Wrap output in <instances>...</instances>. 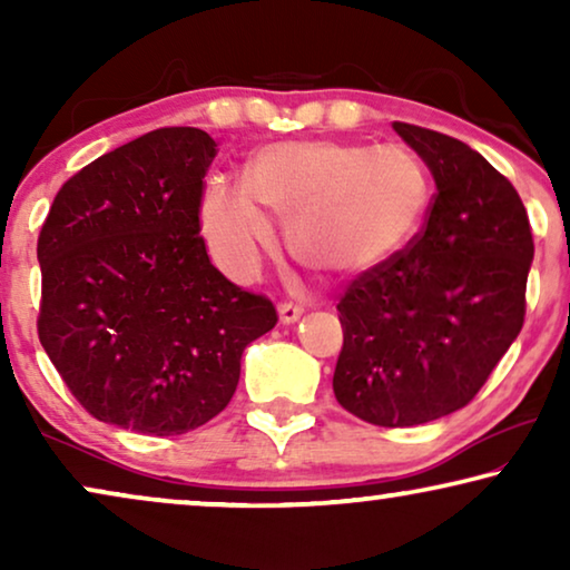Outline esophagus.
Wrapping results in <instances>:
<instances>
[{
    "label": "esophagus",
    "mask_w": 570,
    "mask_h": 570,
    "mask_svg": "<svg viewBox=\"0 0 570 570\" xmlns=\"http://www.w3.org/2000/svg\"><path fill=\"white\" fill-rule=\"evenodd\" d=\"M277 314H279V322H283V324H295L303 316V306H298V303L285 301V303H279V306H277Z\"/></svg>",
    "instance_id": "esophagus-1"
}]
</instances>
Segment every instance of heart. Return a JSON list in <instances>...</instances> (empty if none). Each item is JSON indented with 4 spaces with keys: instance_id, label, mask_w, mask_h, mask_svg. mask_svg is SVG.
I'll return each mask as SVG.
<instances>
[{
    "instance_id": "1",
    "label": "heart",
    "mask_w": 570,
    "mask_h": 570,
    "mask_svg": "<svg viewBox=\"0 0 570 570\" xmlns=\"http://www.w3.org/2000/svg\"><path fill=\"white\" fill-rule=\"evenodd\" d=\"M431 174L417 153L306 139L262 147L244 186L217 184L202 202V236L230 275H252L275 238L262 207L285 217V238L303 267L357 277L392 262L431 207Z\"/></svg>"
}]
</instances>
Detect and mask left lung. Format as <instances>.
I'll return each instance as SVG.
<instances>
[{"label": "left lung", "instance_id": "left-lung-1", "mask_svg": "<svg viewBox=\"0 0 570 570\" xmlns=\"http://www.w3.org/2000/svg\"><path fill=\"white\" fill-rule=\"evenodd\" d=\"M435 181L425 230L337 303L334 396L365 423L407 428L474 400L519 337L534 240L527 209L478 150L394 121Z\"/></svg>", "mask_w": 570, "mask_h": 570}]
</instances>
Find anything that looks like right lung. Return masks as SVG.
I'll return each instance as SVG.
<instances>
[{"instance_id": "add662e5", "label": "right lung", "mask_w": 570, "mask_h": 570, "mask_svg": "<svg viewBox=\"0 0 570 570\" xmlns=\"http://www.w3.org/2000/svg\"><path fill=\"white\" fill-rule=\"evenodd\" d=\"M215 139L147 131L61 186L38 236V340L96 420L181 435L228 407L269 298L207 256L199 207Z\"/></svg>"}]
</instances>
